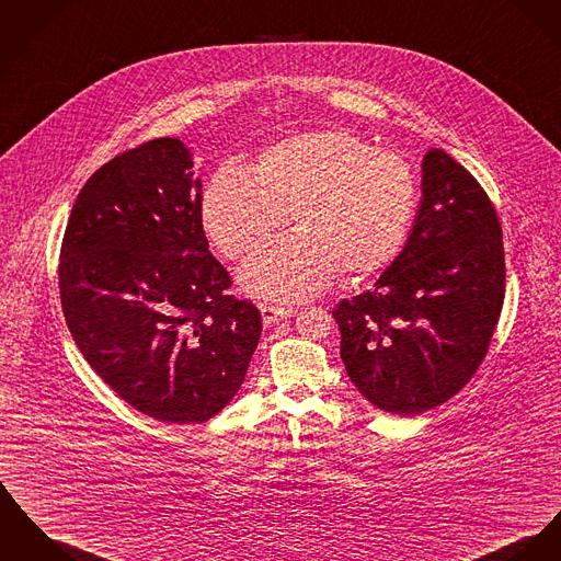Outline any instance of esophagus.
Returning <instances> with one entry per match:
<instances>
[{
    "label": "esophagus",
    "instance_id": "esophagus-1",
    "mask_svg": "<svg viewBox=\"0 0 561 561\" xmlns=\"http://www.w3.org/2000/svg\"><path fill=\"white\" fill-rule=\"evenodd\" d=\"M296 312V308L291 306H274V304H262V317L265 325L278 323L283 319H289Z\"/></svg>",
    "mask_w": 561,
    "mask_h": 561
}]
</instances>
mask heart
I'll use <instances>...</instances> for the list:
<instances>
[{
  "instance_id": "heart-1",
  "label": "heart",
  "mask_w": 561,
  "mask_h": 561,
  "mask_svg": "<svg viewBox=\"0 0 561 561\" xmlns=\"http://www.w3.org/2000/svg\"><path fill=\"white\" fill-rule=\"evenodd\" d=\"M416 210L409 161L346 129H317L263 150L253 174L225 163L202 199L215 249L236 260L289 221L296 233L263 244L244 263L247 291L301 299L323 291L337 272L368 278L407 244Z\"/></svg>"
}]
</instances>
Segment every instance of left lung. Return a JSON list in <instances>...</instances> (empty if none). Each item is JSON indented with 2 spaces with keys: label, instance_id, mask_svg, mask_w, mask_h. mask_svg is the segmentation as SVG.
<instances>
[{
  "label": "left lung",
  "instance_id": "8db88e82",
  "mask_svg": "<svg viewBox=\"0 0 561 561\" xmlns=\"http://www.w3.org/2000/svg\"><path fill=\"white\" fill-rule=\"evenodd\" d=\"M402 253L373 289L340 299V357L374 407L411 416L463 389L485 359L506 287L502 225L485 188L445 150L423 159Z\"/></svg>",
  "mask_w": 561,
  "mask_h": 561
}]
</instances>
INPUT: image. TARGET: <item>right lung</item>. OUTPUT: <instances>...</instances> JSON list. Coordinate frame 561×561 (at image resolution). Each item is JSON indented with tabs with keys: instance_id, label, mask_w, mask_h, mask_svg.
<instances>
[{
	"instance_id": "1",
	"label": "right lung",
	"mask_w": 561,
	"mask_h": 561,
	"mask_svg": "<svg viewBox=\"0 0 561 561\" xmlns=\"http://www.w3.org/2000/svg\"><path fill=\"white\" fill-rule=\"evenodd\" d=\"M176 138L116 154L80 188L61 242L68 330L100 378L136 411L202 423L240 389L262 312L229 294L208 251L202 181Z\"/></svg>"
}]
</instances>
